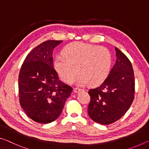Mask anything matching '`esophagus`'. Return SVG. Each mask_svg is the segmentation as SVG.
Listing matches in <instances>:
<instances>
[{"mask_svg":"<svg viewBox=\"0 0 149 149\" xmlns=\"http://www.w3.org/2000/svg\"><path fill=\"white\" fill-rule=\"evenodd\" d=\"M81 90H83V89H79V88H77V87L76 88H74V93H78Z\"/></svg>","mask_w":149,"mask_h":149,"instance_id":"obj_1","label":"esophagus"}]
</instances>
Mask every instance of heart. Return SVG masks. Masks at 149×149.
I'll use <instances>...</instances> for the list:
<instances>
[{
  "label": "heart",
  "instance_id": "obj_1",
  "mask_svg": "<svg viewBox=\"0 0 149 149\" xmlns=\"http://www.w3.org/2000/svg\"><path fill=\"white\" fill-rule=\"evenodd\" d=\"M62 55L55 58L54 66L59 77L72 84L79 74V84L95 87L104 81L112 64V55L107 48L74 42L66 45Z\"/></svg>",
  "mask_w": 149,
  "mask_h": 149
}]
</instances>
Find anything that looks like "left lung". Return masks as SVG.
Instances as JSON below:
<instances>
[{
	"label": "left lung",
	"instance_id": "obj_1",
	"mask_svg": "<svg viewBox=\"0 0 149 149\" xmlns=\"http://www.w3.org/2000/svg\"><path fill=\"white\" fill-rule=\"evenodd\" d=\"M117 60L100 86L89 89L88 114L94 122L108 125L120 120L134 99L135 77L128 58L115 47Z\"/></svg>",
	"mask_w": 149,
	"mask_h": 149
}]
</instances>
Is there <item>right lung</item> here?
<instances>
[{
    "label": "right lung",
    "mask_w": 149,
    "mask_h": 149,
    "mask_svg": "<svg viewBox=\"0 0 149 149\" xmlns=\"http://www.w3.org/2000/svg\"><path fill=\"white\" fill-rule=\"evenodd\" d=\"M62 41L48 40L25 58L18 77L19 104L35 122L49 123L60 116L72 87L59 79L52 52Z\"/></svg>",
    "instance_id": "1"
}]
</instances>
